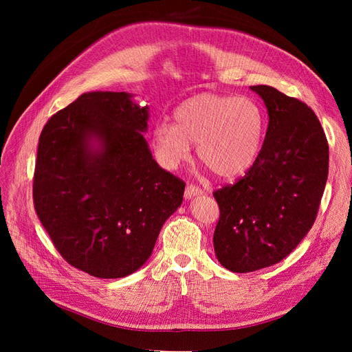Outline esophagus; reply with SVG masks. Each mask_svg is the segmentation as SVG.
Returning <instances> with one entry per match:
<instances>
[{"mask_svg":"<svg viewBox=\"0 0 352 352\" xmlns=\"http://www.w3.org/2000/svg\"><path fill=\"white\" fill-rule=\"evenodd\" d=\"M202 194V189L195 186V185H188L185 189V198L186 199H192L194 197H198Z\"/></svg>","mask_w":352,"mask_h":352,"instance_id":"34e87169","label":"esophagus"}]
</instances>
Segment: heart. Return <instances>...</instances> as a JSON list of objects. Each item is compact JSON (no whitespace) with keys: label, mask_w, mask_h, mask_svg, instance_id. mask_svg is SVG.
<instances>
[{"label":"heart","mask_w":352,"mask_h":352,"mask_svg":"<svg viewBox=\"0 0 352 352\" xmlns=\"http://www.w3.org/2000/svg\"><path fill=\"white\" fill-rule=\"evenodd\" d=\"M175 124L160 122L153 131L158 162L176 168L197 144L199 160L221 179L247 173L257 162L265 132L263 109L251 98L198 94L180 102Z\"/></svg>","instance_id":"heart-1"}]
</instances>
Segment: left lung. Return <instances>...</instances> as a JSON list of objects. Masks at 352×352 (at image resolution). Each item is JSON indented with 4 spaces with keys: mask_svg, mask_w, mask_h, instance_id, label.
<instances>
[{
    "mask_svg": "<svg viewBox=\"0 0 352 352\" xmlns=\"http://www.w3.org/2000/svg\"><path fill=\"white\" fill-rule=\"evenodd\" d=\"M269 113L257 162L235 185L214 190L217 260L235 273L287 257L314 225L329 173V145L314 111L267 85L251 87Z\"/></svg>",
    "mask_w": 352,
    "mask_h": 352,
    "instance_id": "obj_1",
    "label": "left lung"
}]
</instances>
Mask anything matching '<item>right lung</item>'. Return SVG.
<instances>
[{
	"instance_id": "add662e5",
	"label": "right lung",
	"mask_w": 352,
	"mask_h": 352,
	"mask_svg": "<svg viewBox=\"0 0 352 352\" xmlns=\"http://www.w3.org/2000/svg\"><path fill=\"white\" fill-rule=\"evenodd\" d=\"M148 107L127 92H87L39 136L34 204L70 265L117 279L150 258L185 182L157 164L144 133Z\"/></svg>"
}]
</instances>
